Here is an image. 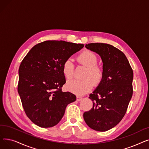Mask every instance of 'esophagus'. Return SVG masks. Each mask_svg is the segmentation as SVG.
Here are the masks:
<instances>
[{
    "label": "esophagus",
    "mask_w": 149,
    "mask_h": 149,
    "mask_svg": "<svg viewBox=\"0 0 149 149\" xmlns=\"http://www.w3.org/2000/svg\"><path fill=\"white\" fill-rule=\"evenodd\" d=\"M83 98L81 97H80V96H77V101H80Z\"/></svg>",
    "instance_id": "1"
}]
</instances>
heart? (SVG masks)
<instances>
[{"label": "heart", "mask_w": 149, "mask_h": 149, "mask_svg": "<svg viewBox=\"0 0 149 149\" xmlns=\"http://www.w3.org/2000/svg\"><path fill=\"white\" fill-rule=\"evenodd\" d=\"M78 61L82 65L88 68L85 78L83 80H70L66 83V88L69 91L76 95H81L86 94L92 89L93 83L98 85L101 83L103 72L102 69L97 66L98 63V58L97 55L90 50H85L79 56ZM63 73L68 79L72 78L74 72V64L70 59H67L63 64ZM92 80L91 81L90 79Z\"/></svg>", "instance_id": "1"}]
</instances>
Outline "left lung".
<instances>
[{
    "label": "left lung",
    "instance_id": "8db88e82",
    "mask_svg": "<svg viewBox=\"0 0 149 149\" xmlns=\"http://www.w3.org/2000/svg\"><path fill=\"white\" fill-rule=\"evenodd\" d=\"M85 47L100 56L103 77L89 95L93 107L83 118L91 128L105 132L118 125L127 111L133 95V70L125 54L110 44L90 43Z\"/></svg>",
    "mask_w": 149,
    "mask_h": 149
}]
</instances>
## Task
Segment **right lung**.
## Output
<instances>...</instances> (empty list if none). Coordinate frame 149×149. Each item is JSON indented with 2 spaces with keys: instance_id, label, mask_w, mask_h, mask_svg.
I'll use <instances>...</instances> for the list:
<instances>
[{
  "instance_id": "1",
  "label": "right lung",
  "mask_w": 149,
  "mask_h": 149,
  "mask_svg": "<svg viewBox=\"0 0 149 149\" xmlns=\"http://www.w3.org/2000/svg\"><path fill=\"white\" fill-rule=\"evenodd\" d=\"M84 47L81 44L46 41L35 45L19 69L17 91L27 117L36 125L52 127L58 124L76 96L63 92L66 83L63 64Z\"/></svg>"
}]
</instances>
